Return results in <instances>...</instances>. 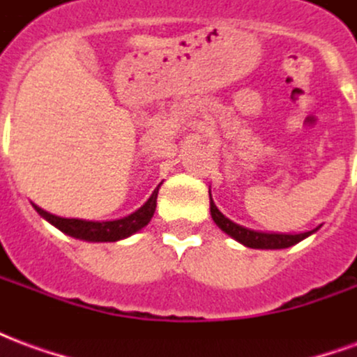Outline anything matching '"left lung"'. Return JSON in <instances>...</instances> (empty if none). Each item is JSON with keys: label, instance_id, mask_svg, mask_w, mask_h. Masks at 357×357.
I'll return each instance as SVG.
<instances>
[{"label": "left lung", "instance_id": "8db88e82", "mask_svg": "<svg viewBox=\"0 0 357 357\" xmlns=\"http://www.w3.org/2000/svg\"><path fill=\"white\" fill-rule=\"evenodd\" d=\"M210 193V191H208ZM210 214H212V220H214V224L222 229L224 233H227L231 239H235L241 245H245L248 248H289L292 245H296L302 239H306L310 237L312 233H315L319 227H315L312 231L306 233H298V235H283V233H262V231H255V229H247V227H243V225L235 224L231 222L229 218H225L218 206L212 201V197H210Z\"/></svg>", "mask_w": 357, "mask_h": 357}]
</instances>
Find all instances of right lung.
I'll return each mask as SVG.
<instances>
[{
    "instance_id": "1",
    "label": "right lung",
    "mask_w": 357,
    "mask_h": 357,
    "mask_svg": "<svg viewBox=\"0 0 357 357\" xmlns=\"http://www.w3.org/2000/svg\"><path fill=\"white\" fill-rule=\"evenodd\" d=\"M158 187L153 191V195L149 197V201L139 210H135L130 216L112 220V222H86V220H74V218L73 220L70 218H59L55 214L45 212L40 206H36V204H32V206L50 224H53L57 229H61L66 235H70L74 239L91 241V243H107V241L112 243V241L126 239V237H130L133 233L143 229L145 225H149L151 218L155 216Z\"/></svg>"
}]
</instances>
